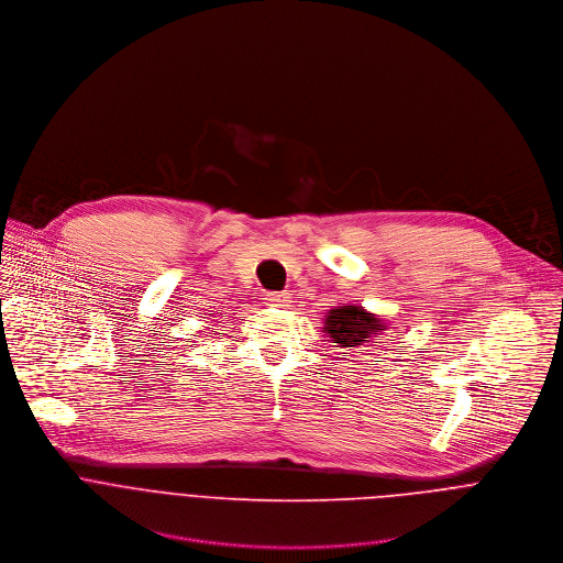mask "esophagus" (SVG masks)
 I'll return each mask as SVG.
<instances>
[{"mask_svg": "<svg viewBox=\"0 0 563 563\" xmlns=\"http://www.w3.org/2000/svg\"><path fill=\"white\" fill-rule=\"evenodd\" d=\"M290 301V292L282 290V292H268L266 295V303L268 306H286Z\"/></svg>", "mask_w": 563, "mask_h": 563, "instance_id": "obj_1", "label": "esophagus"}]
</instances>
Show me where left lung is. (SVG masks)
I'll return each mask as SVG.
<instances>
[{
	"mask_svg": "<svg viewBox=\"0 0 563 563\" xmlns=\"http://www.w3.org/2000/svg\"><path fill=\"white\" fill-rule=\"evenodd\" d=\"M325 330L334 343L343 347H356L383 330V321L367 314L361 306H341L330 310L325 319Z\"/></svg>",
	"mask_w": 563,
	"mask_h": 563,
	"instance_id": "left-lung-1",
	"label": "left lung"
}]
</instances>
